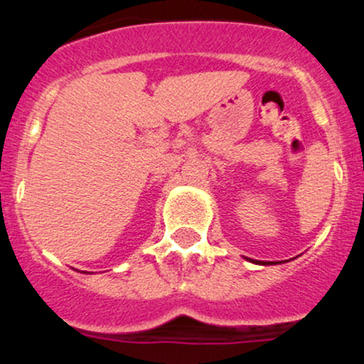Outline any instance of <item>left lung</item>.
I'll return each mask as SVG.
<instances>
[{
	"label": "left lung",
	"instance_id": "8db88e82",
	"mask_svg": "<svg viewBox=\"0 0 364 364\" xmlns=\"http://www.w3.org/2000/svg\"><path fill=\"white\" fill-rule=\"evenodd\" d=\"M257 263H258V262H257Z\"/></svg>",
	"mask_w": 364,
	"mask_h": 364
}]
</instances>
